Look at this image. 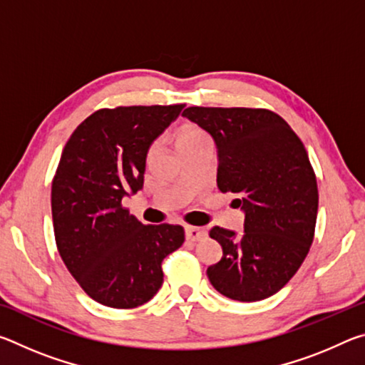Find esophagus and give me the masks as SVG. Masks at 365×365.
<instances>
[{
  "mask_svg": "<svg viewBox=\"0 0 365 365\" xmlns=\"http://www.w3.org/2000/svg\"><path fill=\"white\" fill-rule=\"evenodd\" d=\"M206 235H207V232L201 227H187V228H185V237H187V240H190V242H200V240L206 238Z\"/></svg>",
  "mask_w": 365,
  "mask_h": 365,
  "instance_id": "esophagus-1",
  "label": "esophagus"
}]
</instances>
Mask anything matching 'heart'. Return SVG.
<instances>
[{
  "label": "heart",
  "instance_id": "b5f03b06",
  "mask_svg": "<svg viewBox=\"0 0 365 365\" xmlns=\"http://www.w3.org/2000/svg\"><path fill=\"white\" fill-rule=\"evenodd\" d=\"M205 138H207V135L205 132L200 130V128H196V127L187 125V127L182 128L180 133H178V148L187 146V145H191V143H196V141L205 140ZM156 151H158V146L153 145L150 148V153H148V158L153 159L154 154H156Z\"/></svg>",
  "mask_w": 365,
  "mask_h": 365
}]
</instances>
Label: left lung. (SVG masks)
Listing matches in <instances>:
<instances>
[{"label": "left lung", "mask_w": 365, "mask_h": 365, "mask_svg": "<svg viewBox=\"0 0 365 365\" xmlns=\"http://www.w3.org/2000/svg\"><path fill=\"white\" fill-rule=\"evenodd\" d=\"M182 115L214 138L217 187L237 195L245 212L242 235L209 232L222 259L207 267V279L235 301L269 298L298 272L314 240L319 191L306 148L269 109L193 106Z\"/></svg>", "instance_id": "1"}]
</instances>
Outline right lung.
I'll return each mask as SVG.
<instances>
[{
  "label": "right lung",
  "mask_w": 365,
  "mask_h": 365,
  "mask_svg": "<svg viewBox=\"0 0 365 365\" xmlns=\"http://www.w3.org/2000/svg\"><path fill=\"white\" fill-rule=\"evenodd\" d=\"M185 104L100 109L80 123L51 185L54 238L91 299L115 309L150 301L163 285L164 257L180 248V225H145L122 206L143 188L146 154Z\"/></svg>",
  "instance_id": "1"
}]
</instances>
